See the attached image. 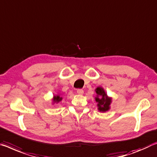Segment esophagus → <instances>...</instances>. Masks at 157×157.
Masks as SVG:
<instances>
[{
    "instance_id": "obj_1",
    "label": "esophagus",
    "mask_w": 157,
    "mask_h": 157,
    "mask_svg": "<svg viewBox=\"0 0 157 157\" xmlns=\"http://www.w3.org/2000/svg\"><path fill=\"white\" fill-rule=\"evenodd\" d=\"M77 93H78V94H79V95H82V94H84L83 89H77Z\"/></svg>"
}]
</instances>
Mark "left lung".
Instances as JSON below:
<instances>
[{
  "instance_id": "1",
  "label": "left lung",
  "mask_w": 157,
  "mask_h": 157,
  "mask_svg": "<svg viewBox=\"0 0 157 157\" xmlns=\"http://www.w3.org/2000/svg\"><path fill=\"white\" fill-rule=\"evenodd\" d=\"M95 91L97 94L95 100L97 103L98 110L103 113L110 110L112 98L108 96L103 88H102L101 86H98L95 89Z\"/></svg>"
}]
</instances>
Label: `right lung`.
<instances>
[{"label":"right lung","mask_w":157,"mask_h":157,"mask_svg":"<svg viewBox=\"0 0 157 157\" xmlns=\"http://www.w3.org/2000/svg\"><path fill=\"white\" fill-rule=\"evenodd\" d=\"M62 100V97L60 95H56V96H54V98H53V101L54 103H58L59 102L61 101Z\"/></svg>","instance_id":"add662e5"}]
</instances>
